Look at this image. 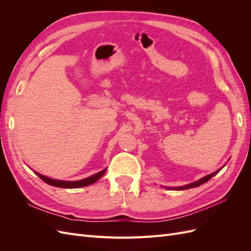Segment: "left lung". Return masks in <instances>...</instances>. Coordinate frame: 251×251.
<instances>
[{"mask_svg": "<svg viewBox=\"0 0 251 251\" xmlns=\"http://www.w3.org/2000/svg\"><path fill=\"white\" fill-rule=\"evenodd\" d=\"M222 169H220L218 171H216L215 173H212L210 175H207V176H205L201 179H199L198 181L196 182H193V183H189L187 185H184V186H179V187H166V188H170V189H176V191H183V189H188V188H193V187H197V186H200L202 185L203 183H205V182H207L209 179H211L212 177L215 176V175H217L220 171H221Z\"/></svg>", "mask_w": 251, "mask_h": 251, "instance_id": "8db88e82", "label": "left lung"}]
</instances>
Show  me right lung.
<instances>
[{
    "instance_id": "add662e5",
    "label": "right lung",
    "mask_w": 251,
    "mask_h": 251,
    "mask_svg": "<svg viewBox=\"0 0 251 251\" xmlns=\"http://www.w3.org/2000/svg\"><path fill=\"white\" fill-rule=\"evenodd\" d=\"M107 171V169L102 170L101 172L97 173L93 176H90L88 178H85L82 180H78V181H62V180H56V179H52V178H48L46 176H43L42 174H39L34 172L37 176H39L44 182H46L47 184L52 185V186H56V187H63V188H77V187H83V186H88L90 184H93L97 180H100L103 174Z\"/></svg>"
}]
</instances>
